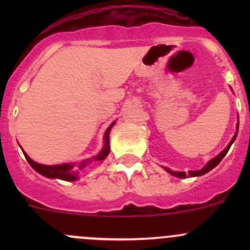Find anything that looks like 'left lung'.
I'll list each match as a JSON object with an SVG mask.
<instances>
[{"instance_id":"left-lung-1","label":"left lung","mask_w":250,"mask_h":250,"mask_svg":"<svg viewBox=\"0 0 250 250\" xmlns=\"http://www.w3.org/2000/svg\"><path fill=\"white\" fill-rule=\"evenodd\" d=\"M238 125H239V121H238V122H237V125H236V128H237L236 134L233 135L232 140H231V141H230V144H229V145L226 146L225 150L221 151V152L219 153V155L216 156V157H214L213 160L209 161V162L207 163V165L204 166V167L202 168V169H200V170H190V172H188V173H185V172H173V170L168 169V168H165V169L167 170V172L169 173V174H172V175H174V176H178V178H181V179H185L186 176H201V175H203V174L208 173L209 170H211V169H213V168H215L216 166H218L219 163L221 162V160H223V158L225 157V155H226V153H228V151L230 150L231 145H232L233 141L236 140L237 133H238Z\"/></svg>"}]
</instances>
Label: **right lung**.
<instances>
[{
  "label": "right lung",
  "mask_w": 250,
  "mask_h": 250,
  "mask_svg": "<svg viewBox=\"0 0 250 250\" xmlns=\"http://www.w3.org/2000/svg\"><path fill=\"white\" fill-rule=\"evenodd\" d=\"M116 122L111 123L110 127L107 128L106 132H105L104 135V147L103 150L100 151L98 155L93 156L92 158H87L84 161H81L80 163H64V165H57V166H44V165H40V163L35 162L32 161L26 153L24 152L25 158L29 162V165L36 170L37 173H40L41 175L47 176V178H55V179H62V180H66V181H75L78 179V174H80L81 170L84 169L88 165H90L92 162H95V161H103L107 157L110 152V130L111 128L115 125Z\"/></svg>",
  "instance_id": "obj_1"
}]
</instances>
